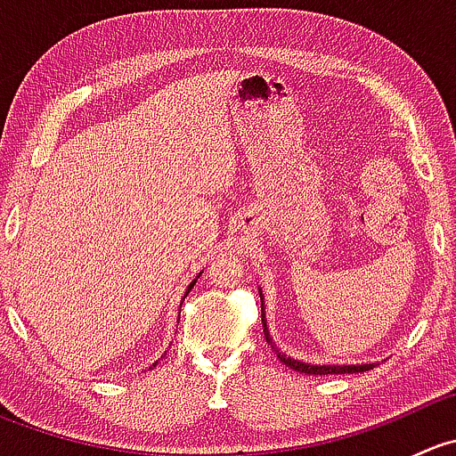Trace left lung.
<instances>
[{
	"mask_svg": "<svg viewBox=\"0 0 456 456\" xmlns=\"http://www.w3.org/2000/svg\"><path fill=\"white\" fill-rule=\"evenodd\" d=\"M257 293H260V302H262V329H265V338H266V342L271 344V348H273V353L280 357V362H282L284 366H289V369H293L297 372H305V375H344V372H364V370L375 369V364H311V362H300V360H296V357L282 353L278 348V344L273 342V338H271L269 324H266L265 293H262V289H257Z\"/></svg>",
	"mask_w": 456,
	"mask_h": 456,
	"instance_id": "left-lung-1",
	"label": "left lung"
}]
</instances>
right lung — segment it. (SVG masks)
Returning a JSON list of instances; mask_svg holds the SVG:
<instances>
[{"mask_svg":"<svg viewBox=\"0 0 456 456\" xmlns=\"http://www.w3.org/2000/svg\"><path fill=\"white\" fill-rule=\"evenodd\" d=\"M200 273H202V271H200ZM200 273H199V275H196V278H194V280H191V282H190V287H187V291H185V296H183V300H185V297H187V296H190V291H191V289H194L196 280H199V278H200ZM181 305H183V302H181ZM178 320H181V317H178ZM165 355H167V351H165V353H163V355H160V360H163V357H165ZM160 360H156V362H154V364H151V366H156V364H159V362H160ZM151 366H150V369H151Z\"/></svg>","mask_w":456,"mask_h":456,"instance_id":"right-lung-1","label":"right lung"}]
</instances>
